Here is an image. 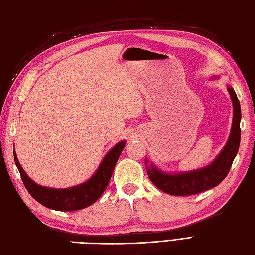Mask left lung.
<instances>
[{"label":"left lung","mask_w":255,"mask_h":255,"mask_svg":"<svg viewBox=\"0 0 255 255\" xmlns=\"http://www.w3.org/2000/svg\"><path fill=\"white\" fill-rule=\"evenodd\" d=\"M228 91L233 103V121L231 133L224 148L210 165L190 172L170 174L160 171L152 164L147 169V175L152 183L161 191L171 195L183 196L198 194L219 185L228 175L234 157L238 154L240 140H241V128H240L241 107L231 86H228ZM145 164H147L146 162Z\"/></svg>","instance_id":"8db88e82"}]
</instances>
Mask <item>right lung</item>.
Returning a JSON list of instances; mask_svg holds the SVG:
<instances>
[{"label": "right lung", "mask_w": 255, "mask_h": 255, "mask_svg": "<svg viewBox=\"0 0 255 255\" xmlns=\"http://www.w3.org/2000/svg\"><path fill=\"white\" fill-rule=\"evenodd\" d=\"M126 146V141L119 142L101 162L99 169L94 175L84 183L68 189H51L36 184L27 176L17 160L16 153L14 151V160L20 172L23 184L25 185L33 198L38 203L46 208L56 211H76L88 208L102 195L111 180L114 166L117 164L119 156Z\"/></svg>", "instance_id": "add662e5"}]
</instances>
